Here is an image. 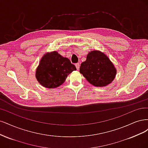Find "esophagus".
Wrapping results in <instances>:
<instances>
[{"instance_id": "obj_1", "label": "esophagus", "mask_w": 148, "mask_h": 148, "mask_svg": "<svg viewBox=\"0 0 148 148\" xmlns=\"http://www.w3.org/2000/svg\"><path fill=\"white\" fill-rule=\"evenodd\" d=\"M75 67H76V68H77V70H79V68H80V63H76V64H75Z\"/></svg>"}]
</instances>
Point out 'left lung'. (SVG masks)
Instances as JSON below:
<instances>
[{
	"instance_id": "left-lung-1",
	"label": "left lung",
	"mask_w": 148,
	"mask_h": 148,
	"mask_svg": "<svg viewBox=\"0 0 148 148\" xmlns=\"http://www.w3.org/2000/svg\"><path fill=\"white\" fill-rule=\"evenodd\" d=\"M79 71L95 87H104L111 84L117 72L108 57L98 50L89 52L86 60L81 63Z\"/></svg>"
}]
</instances>
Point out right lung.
I'll list each match as a JSON object with an SVG mask.
<instances>
[{
	"label": "right lung",
	"mask_w": 148,
	"mask_h": 148,
	"mask_svg": "<svg viewBox=\"0 0 148 148\" xmlns=\"http://www.w3.org/2000/svg\"><path fill=\"white\" fill-rule=\"evenodd\" d=\"M75 70V66L68 58L54 51L43 56L37 68L36 77L43 87L53 88L63 84L68 75Z\"/></svg>",
	"instance_id": "1"
}]
</instances>
